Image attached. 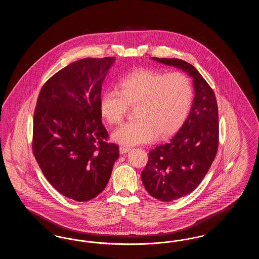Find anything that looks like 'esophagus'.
<instances>
[{"label": "esophagus", "mask_w": 259, "mask_h": 259, "mask_svg": "<svg viewBox=\"0 0 259 259\" xmlns=\"http://www.w3.org/2000/svg\"><path fill=\"white\" fill-rule=\"evenodd\" d=\"M130 149H131V148L123 147V146H120V147H119V152H120V154H124V153L128 152Z\"/></svg>", "instance_id": "obj_1"}]
</instances>
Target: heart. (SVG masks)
<instances>
[{
  "instance_id": "obj_1",
  "label": "heart",
  "mask_w": 259,
  "mask_h": 259,
  "mask_svg": "<svg viewBox=\"0 0 259 259\" xmlns=\"http://www.w3.org/2000/svg\"><path fill=\"white\" fill-rule=\"evenodd\" d=\"M121 90L110 88L100 100L102 116L110 124H120L130 106H137L135 121L115 130L112 140L123 146H136L171 135L185 121L191 108L193 89L181 73L165 74L140 69L124 76Z\"/></svg>"
}]
</instances>
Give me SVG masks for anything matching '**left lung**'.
I'll return each instance as SVG.
<instances>
[{
	"instance_id": "1",
	"label": "left lung",
	"mask_w": 259,
	"mask_h": 259,
	"mask_svg": "<svg viewBox=\"0 0 259 259\" xmlns=\"http://www.w3.org/2000/svg\"><path fill=\"white\" fill-rule=\"evenodd\" d=\"M152 59L186 72L195 93L185 123L168 143L149 151L141 174L152 197L171 202L191 193L209 171L219 148V110L212 89L195 67L177 58Z\"/></svg>"
}]
</instances>
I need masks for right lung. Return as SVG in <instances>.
<instances>
[{"label":"right lung","mask_w":259,"mask_h":259,"mask_svg":"<svg viewBox=\"0 0 259 259\" xmlns=\"http://www.w3.org/2000/svg\"><path fill=\"white\" fill-rule=\"evenodd\" d=\"M114 57L85 58L52 75L41 87L33 121V153L59 193L78 202L99 195L119 148L108 143L100 100Z\"/></svg>","instance_id":"obj_1"}]
</instances>
